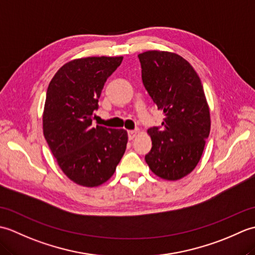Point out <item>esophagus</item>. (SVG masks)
<instances>
[{
    "mask_svg": "<svg viewBox=\"0 0 255 255\" xmlns=\"http://www.w3.org/2000/svg\"><path fill=\"white\" fill-rule=\"evenodd\" d=\"M138 133H140L139 129H134V130H128V138H129V140H132L134 137L137 136Z\"/></svg>",
    "mask_w": 255,
    "mask_h": 255,
    "instance_id": "1",
    "label": "esophagus"
}]
</instances>
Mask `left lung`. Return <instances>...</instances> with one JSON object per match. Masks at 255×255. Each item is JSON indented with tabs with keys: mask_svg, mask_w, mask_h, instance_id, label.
Segmentation results:
<instances>
[{
	"mask_svg": "<svg viewBox=\"0 0 255 255\" xmlns=\"http://www.w3.org/2000/svg\"><path fill=\"white\" fill-rule=\"evenodd\" d=\"M138 58L144 88L164 115L160 127L148 129L152 148L145 162L159 177L180 180L197 165L209 136L210 115L202 82L176 53L152 50Z\"/></svg>",
	"mask_w": 255,
	"mask_h": 255,
	"instance_id": "obj_1",
	"label": "left lung"
}]
</instances>
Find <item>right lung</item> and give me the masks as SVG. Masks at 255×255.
Here are the masks:
<instances>
[{"mask_svg":"<svg viewBox=\"0 0 255 255\" xmlns=\"http://www.w3.org/2000/svg\"><path fill=\"white\" fill-rule=\"evenodd\" d=\"M123 57H89L64 64L46 94L44 136L59 166L70 180L86 187L110 180L128 141L125 129L92 125L108 77Z\"/></svg>","mask_w":255,"mask_h":255,"instance_id":"obj_1","label":"right lung"}]
</instances>
